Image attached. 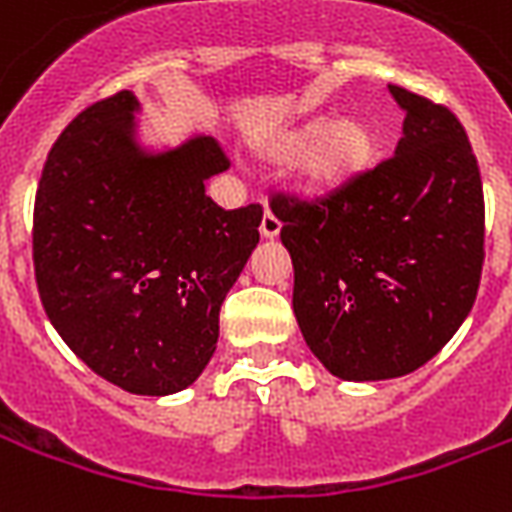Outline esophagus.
Masks as SVG:
<instances>
[{"label": "esophagus", "instance_id": "esophagus-1", "mask_svg": "<svg viewBox=\"0 0 512 512\" xmlns=\"http://www.w3.org/2000/svg\"><path fill=\"white\" fill-rule=\"evenodd\" d=\"M279 230H282V222H279L271 211H266V214H263V222H260V236L276 238L279 236Z\"/></svg>", "mask_w": 512, "mask_h": 512}]
</instances>
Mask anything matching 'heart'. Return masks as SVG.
I'll use <instances>...</instances> for the list:
<instances>
[{"instance_id": "obj_1", "label": "heart", "mask_w": 512, "mask_h": 512, "mask_svg": "<svg viewBox=\"0 0 512 512\" xmlns=\"http://www.w3.org/2000/svg\"><path fill=\"white\" fill-rule=\"evenodd\" d=\"M377 138L363 119L347 116L333 119L331 113H317L260 140V154L271 162H295L298 184L309 198L325 200L339 195L361 179L372 165Z\"/></svg>"}]
</instances>
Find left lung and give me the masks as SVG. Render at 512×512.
I'll return each mask as SVG.
<instances>
[{"instance_id": "1", "label": "left lung", "mask_w": 512, "mask_h": 512, "mask_svg": "<svg viewBox=\"0 0 512 512\" xmlns=\"http://www.w3.org/2000/svg\"><path fill=\"white\" fill-rule=\"evenodd\" d=\"M404 111L391 160L333 198L271 203L293 257L309 350L350 382L404 377L467 320L483 271V181L461 121L388 86Z\"/></svg>"}]
</instances>
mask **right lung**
<instances>
[{"instance_id":"obj_1","label":"right lung","mask_w":512,"mask_h":512,"mask_svg":"<svg viewBox=\"0 0 512 512\" xmlns=\"http://www.w3.org/2000/svg\"><path fill=\"white\" fill-rule=\"evenodd\" d=\"M140 102L119 92L78 113L34 200V276L64 344L138 396L189 388L217 350L219 306L260 241L263 208L225 211L206 181L217 140L140 143Z\"/></svg>"}]
</instances>
